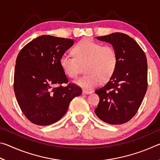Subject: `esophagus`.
I'll list each match as a JSON object with an SVG mask.
<instances>
[{"label":"esophagus","instance_id":"obj_1","mask_svg":"<svg viewBox=\"0 0 160 160\" xmlns=\"http://www.w3.org/2000/svg\"><path fill=\"white\" fill-rule=\"evenodd\" d=\"M92 92V91H88V90H82V94H91Z\"/></svg>","mask_w":160,"mask_h":160}]
</instances>
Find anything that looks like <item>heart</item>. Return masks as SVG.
<instances>
[{"mask_svg": "<svg viewBox=\"0 0 160 160\" xmlns=\"http://www.w3.org/2000/svg\"><path fill=\"white\" fill-rule=\"evenodd\" d=\"M74 56L64 53L60 58L61 69L68 77L75 78L81 66L86 64L87 75L75 81L78 86L91 89L98 86L114 73L118 63L117 53L112 46H102L90 39H83L72 49Z\"/></svg>", "mask_w": 160, "mask_h": 160, "instance_id": "1", "label": "heart"}]
</instances>
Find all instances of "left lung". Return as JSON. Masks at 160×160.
<instances>
[{
    "label": "left lung",
    "instance_id": "8db88e82",
    "mask_svg": "<svg viewBox=\"0 0 160 160\" xmlns=\"http://www.w3.org/2000/svg\"><path fill=\"white\" fill-rule=\"evenodd\" d=\"M109 43L117 53L114 73L106 85L95 91L99 102L94 110L99 119L119 125L137 113L148 88V63L144 51L128 35L120 32L96 37Z\"/></svg>",
    "mask_w": 160,
    "mask_h": 160
}]
</instances>
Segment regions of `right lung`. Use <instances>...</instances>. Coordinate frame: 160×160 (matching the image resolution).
<instances>
[{
  "instance_id": "add662e5",
  "label": "right lung",
  "mask_w": 160,
  "mask_h": 160,
  "mask_svg": "<svg viewBox=\"0 0 160 160\" xmlns=\"http://www.w3.org/2000/svg\"><path fill=\"white\" fill-rule=\"evenodd\" d=\"M73 39L42 35L19 53L15 68L14 91L27 118L39 126H48L63 117L69 104L82 94L70 83L60 66V58L73 45Z\"/></svg>"
}]
</instances>
